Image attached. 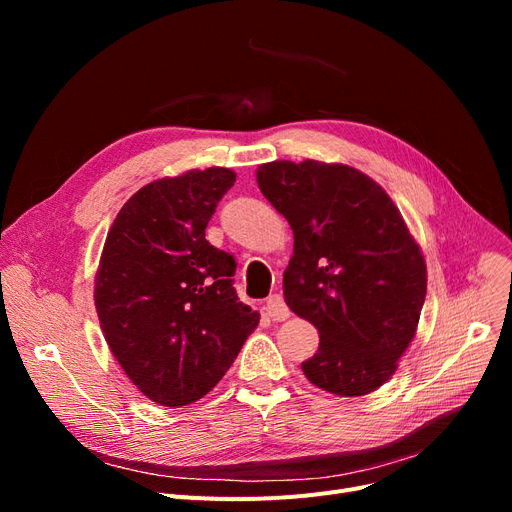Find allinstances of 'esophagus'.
Listing matches in <instances>:
<instances>
[{
    "label": "esophagus",
    "instance_id": "esophagus-1",
    "mask_svg": "<svg viewBox=\"0 0 512 512\" xmlns=\"http://www.w3.org/2000/svg\"><path fill=\"white\" fill-rule=\"evenodd\" d=\"M265 311L274 321H284L286 317H290V309L280 294H272V297L265 301Z\"/></svg>",
    "mask_w": 512,
    "mask_h": 512
}]
</instances>
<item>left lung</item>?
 I'll return each instance as SVG.
<instances>
[{
  "mask_svg": "<svg viewBox=\"0 0 512 512\" xmlns=\"http://www.w3.org/2000/svg\"><path fill=\"white\" fill-rule=\"evenodd\" d=\"M257 184L294 234L284 301L319 332L303 373L363 396L386 384L411 344L427 292L421 249L384 188L344 164L270 161Z\"/></svg>",
  "mask_w": 512,
  "mask_h": 512,
  "instance_id": "left-lung-1",
  "label": "left lung"
}]
</instances>
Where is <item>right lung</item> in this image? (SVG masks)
<instances>
[{
	"mask_svg": "<svg viewBox=\"0 0 512 512\" xmlns=\"http://www.w3.org/2000/svg\"><path fill=\"white\" fill-rule=\"evenodd\" d=\"M234 180L228 168L155 180L124 203L105 238L95 276L105 342L164 407L203 398L259 324L232 286L234 257L205 238Z\"/></svg>",
	"mask_w": 512,
	"mask_h": 512,
	"instance_id": "add662e5",
	"label": "right lung"
}]
</instances>
